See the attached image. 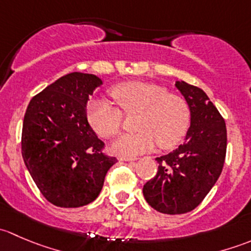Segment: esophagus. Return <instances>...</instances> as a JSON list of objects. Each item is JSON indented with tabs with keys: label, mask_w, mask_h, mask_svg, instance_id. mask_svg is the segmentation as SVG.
<instances>
[{
	"label": "esophagus",
	"mask_w": 251,
	"mask_h": 251,
	"mask_svg": "<svg viewBox=\"0 0 251 251\" xmlns=\"http://www.w3.org/2000/svg\"><path fill=\"white\" fill-rule=\"evenodd\" d=\"M138 158H136V156H120V160L123 161H135Z\"/></svg>",
	"instance_id": "esophagus-1"
}]
</instances>
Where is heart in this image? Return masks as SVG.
<instances>
[{"label": "heart", "mask_w": 251, "mask_h": 251, "mask_svg": "<svg viewBox=\"0 0 251 251\" xmlns=\"http://www.w3.org/2000/svg\"><path fill=\"white\" fill-rule=\"evenodd\" d=\"M117 108L104 100L88 103L86 114L91 127L98 136L110 138L123 128L124 115H137V133L124 135L113 143V151L121 155L146 153L158 146L170 149L187 133L191 109L187 100L171 93L164 86L143 81L118 83L109 91Z\"/></svg>", "instance_id": "heart-1"}]
</instances>
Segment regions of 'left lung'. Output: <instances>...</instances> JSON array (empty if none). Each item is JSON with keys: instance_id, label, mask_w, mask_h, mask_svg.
Here are the masks:
<instances>
[{"instance_id": "obj_1", "label": "left lung", "mask_w": 251, "mask_h": 251, "mask_svg": "<svg viewBox=\"0 0 251 251\" xmlns=\"http://www.w3.org/2000/svg\"><path fill=\"white\" fill-rule=\"evenodd\" d=\"M191 109V126L178 148L156 158L158 173L143 186L147 203L168 215L196 209L216 183L227 149L225 119L201 88L177 81Z\"/></svg>"}]
</instances>
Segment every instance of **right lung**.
I'll use <instances>...</instances> for the list:
<instances>
[{
	"mask_svg": "<svg viewBox=\"0 0 251 251\" xmlns=\"http://www.w3.org/2000/svg\"><path fill=\"white\" fill-rule=\"evenodd\" d=\"M102 80L70 73L32 97L23 121L22 154L42 196L59 207L92 203L118 161L90 126L86 105Z\"/></svg>",
	"mask_w": 251,
	"mask_h": 251,
	"instance_id": "1",
	"label": "right lung"
}]
</instances>
